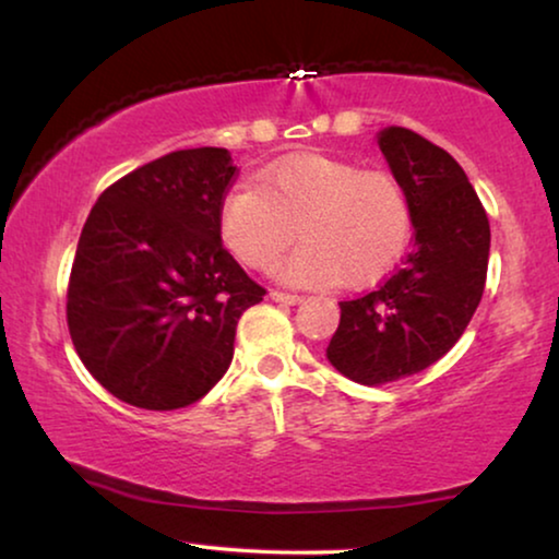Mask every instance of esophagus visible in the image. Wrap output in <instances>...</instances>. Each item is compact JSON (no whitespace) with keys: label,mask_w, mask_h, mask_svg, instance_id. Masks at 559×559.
<instances>
[{"label":"esophagus","mask_w":559,"mask_h":559,"mask_svg":"<svg viewBox=\"0 0 559 559\" xmlns=\"http://www.w3.org/2000/svg\"><path fill=\"white\" fill-rule=\"evenodd\" d=\"M270 297H272L274 302H282V305H300V302H302V295L282 293V289H272Z\"/></svg>","instance_id":"34e87169"}]
</instances>
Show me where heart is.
<instances>
[{
    "label": "heart",
    "instance_id": "obj_1",
    "mask_svg": "<svg viewBox=\"0 0 559 559\" xmlns=\"http://www.w3.org/2000/svg\"><path fill=\"white\" fill-rule=\"evenodd\" d=\"M297 234L305 243L277 266L282 280L369 287L409 247V195L386 170L295 155L266 167L259 186H236L221 203V236L249 270L272 266Z\"/></svg>",
    "mask_w": 559,
    "mask_h": 559
}]
</instances>
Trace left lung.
Segmentation results:
<instances>
[{
	"mask_svg": "<svg viewBox=\"0 0 559 559\" xmlns=\"http://www.w3.org/2000/svg\"><path fill=\"white\" fill-rule=\"evenodd\" d=\"M379 147L409 195L415 241L371 293L341 302L328 361L366 386L419 373L455 346L484 295L491 247L484 203L445 150L404 127L379 132Z\"/></svg>",
	"mask_w": 559,
	"mask_h": 559,
	"instance_id": "8db88e82",
	"label": "left lung"
}]
</instances>
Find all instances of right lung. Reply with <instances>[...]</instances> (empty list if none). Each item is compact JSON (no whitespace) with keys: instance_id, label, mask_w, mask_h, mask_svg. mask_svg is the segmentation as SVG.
Returning a JSON list of instances; mask_svg holds the SVG:
<instances>
[{"instance_id":"obj_1","label":"right lung","mask_w":559,"mask_h":559,"mask_svg":"<svg viewBox=\"0 0 559 559\" xmlns=\"http://www.w3.org/2000/svg\"><path fill=\"white\" fill-rule=\"evenodd\" d=\"M231 152L180 150L98 195L83 224L66 318L75 354L106 392L140 409L195 404L234 358L257 285L221 243Z\"/></svg>"}]
</instances>
